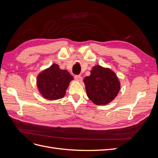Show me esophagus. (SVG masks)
<instances>
[{"label":"esophagus","instance_id":"34e87169","mask_svg":"<svg viewBox=\"0 0 158 158\" xmlns=\"http://www.w3.org/2000/svg\"><path fill=\"white\" fill-rule=\"evenodd\" d=\"M74 79L76 80V81H78V82H81L82 81V77L81 76H79V75H76V76H74Z\"/></svg>","mask_w":158,"mask_h":158}]
</instances>
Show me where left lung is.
Returning a JSON list of instances; mask_svg holds the SVG:
<instances>
[{
	"label": "left lung",
	"instance_id": "8db88e82",
	"mask_svg": "<svg viewBox=\"0 0 158 158\" xmlns=\"http://www.w3.org/2000/svg\"><path fill=\"white\" fill-rule=\"evenodd\" d=\"M88 98L98 106L111 103L120 91L121 83L114 72L100 65L93 66L84 79Z\"/></svg>",
	"mask_w": 158,
	"mask_h": 158
}]
</instances>
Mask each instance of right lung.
Returning a JSON list of instances; mask_svg holds the SVG:
<instances>
[{
	"instance_id": "obj_1",
	"label": "right lung",
	"mask_w": 158,
	"mask_h": 158,
	"mask_svg": "<svg viewBox=\"0 0 158 158\" xmlns=\"http://www.w3.org/2000/svg\"><path fill=\"white\" fill-rule=\"evenodd\" d=\"M74 78L66 70H62L59 64H52L38 74L37 87L44 98L56 100L63 98Z\"/></svg>"
}]
</instances>
